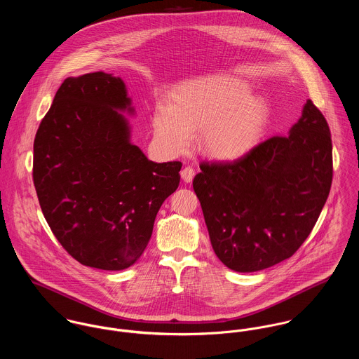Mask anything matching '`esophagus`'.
I'll return each instance as SVG.
<instances>
[{
	"instance_id": "34e87169",
	"label": "esophagus",
	"mask_w": 359,
	"mask_h": 359,
	"mask_svg": "<svg viewBox=\"0 0 359 359\" xmlns=\"http://www.w3.org/2000/svg\"><path fill=\"white\" fill-rule=\"evenodd\" d=\"M194 177H195V170H194L192 167L188 165V167L182 168V171H181V178L184 180V182H187V184L192 182Z\"/></svg>"
}]
</instances>
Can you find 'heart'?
<instances>
[{"label": "heart", "mask_w": 359, "mask_h": 359, "mask_svg": "<svg viewBox=\"0 0 359 359\" xmlns=\"http://www.w3.org/2000/svg\"><path fill=\"white\" fill-rule=\"evenodd\" d=\"M250 91L248 81L229 76L205 77L184 86L168 107H156V141L181 154L201 131L198 144L205 156L219 161L242 157L256 145L268 121L266 103Z\"/></svg>", "instance_id": "1"}]
</instances>
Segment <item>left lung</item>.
I'll list each match as a JSON object with an SVG mask.
<instances>
[{
	"instance_id": "obj_1",
	"label": "left lung",
	"mask_w": 359,
	"mask_h": 359,
	"mask_svg": "<svg viewBox=\"0 0 359 359\" xmlns=\"http://www.w3.org/2000/svg\"><path fill=\"white\" fill-rule=\"evenodd\" d=\"M286 137L231 163H202L194 180L214 253L229 269L256 272L289 257L311 233L332 187V138L308 100Z\"/></svg>"
}]
</instances>
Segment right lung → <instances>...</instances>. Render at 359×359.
<instances>
[{
	"label": "right lung",
	"instance_id": "right-lung-1",
	"mask_svg": "<svg viewBox=\"0 0 359 359\" xmlns=\"http://www.w3.org/2000/svg\"><path fill=\"white\" fill-rule=\"evenodd\" d=\"M123 113L135 116L123 79L67 77L34 140L33 180L53 235L79 262L104 271L142 256L182 167L148 160Z\"/></svg>",
	"mask_w": 359,
	"mask_h": 359
}]
</instances>
